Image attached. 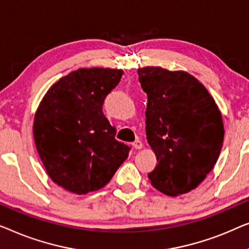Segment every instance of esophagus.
Instances as JSON below:
<instances>
[{"label": "esophagus", "instance_id": "esophagus-1", "mask_svg": "<svg viewBox=\"0 0 249 249\" xmlns=\"http://www.w3.org/2000/svg\"><path fill=\"white\" fill-rule=\"evenodd\" d=\"M132 145H133V148H134V149H141L143 144H142V142L140 141V140H135V141L132 143Z\"/></svg>", "mask_w": 249, "mask_h": 249}]
</instances>
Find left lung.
I'll list each match as a JSON object with an SVG mask.
<instances>
[{"mask_svg":"<svg viewBox=\"0 0 249 249\" xmlns=\"http://www.w3.org/2000/svg\"><path fill=\"white\" fill-rule=\"evenodd\" d=\"M148 94L146 140L157 157L148 175L153 187L168 196L194 190L213 169L225 129L214 99L190 73L160 66L139 69Z\"/></svg>","mask_w":249,"mask_h":249,"instance_id":"8db88e82","label":"left lung"}]
</instances>
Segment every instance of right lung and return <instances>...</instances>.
Listing matches in <instances>:
<instances>
[{"label": "right lung", "instance_id": "1", "mask_svg": "<svg viewBox=\"0 0 249 249\" xmlns=\"http://www.w3.org/2000/svg\"><path fill=\"white\" fill-rule=\"evenodd\" d=\"M123 70L79 69L54 83L35 114L34 139L48 176L75 194L103 188L124 161L129 146L103 113Z\"/></svg>", "mask_w": 249, "mask_h": 249}]
</instances>
